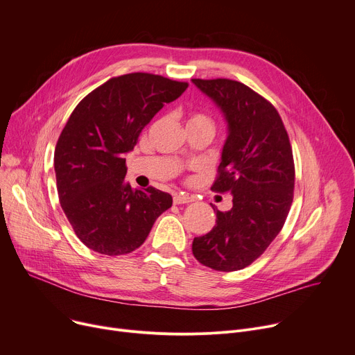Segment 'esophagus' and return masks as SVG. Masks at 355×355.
Wrapping results in <instances>:
<instances>
[{
	"instance_id": "34e87169",
	"label": "esophagus",
	"mask_w": 355,
	"mask_h": 355,
	"mask_svg": "<svg viewBox=\"0 0 355 355\" xmlns=\"http://www.w3.org/2000/svg\"><path fill=\"white\" fill-rule=\"evenodd\" d=\"M193 202V198L187 196V195H183V193H176L173 196V203L175 205H182V203H191Z\"/></svg>"
}]
</instances>
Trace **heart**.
Segmentation results:
<instances>
[{
    "label": "heart",
    "instance_id": "heart-1",
    "mask_svg": "<svg viewBox=\"0 0 355 355\" xmlns=\"http://www.w3.org/2000/svg\"><path fill=\"white\" fill-rule=\"evenodd\" d=\"M187 124H198V126H206V128H211L214 130L212 119L203 113H192L189 116V119H187Z\"/></svg>",
    "mask_w": 355,
    "mask_h": 355
}]
</instances>
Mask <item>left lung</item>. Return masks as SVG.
<instances>
[{"instance_id":"8db88e82","label":"left lung","mask_w":355,"mask_h":355,"mask_svg":"<svg viewBox=\"0 0 355 355\" xmlns=\"http://www.w3.org/2000/svg\"><path fill=\"white\" fill-rule=\"evenodd\" d=\"M227 121L212 191L232 193V209L216 214L209 234L193 239L192 252L215 270H239L258 259L286 220L294 199L293 148L277 109L243 83L192 78Z\"/></svg>"}]
</instances>
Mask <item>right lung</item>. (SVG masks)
Instances as JSON below:
<instances>
[{
    "instance_id": "add662e5",
    "label": "right lung",
    "mask_w": 355,
    "mask_h": 355,
    "mask_svg": "<svg viewBox=\"0 0 355 355\" xmlns=\"http://www.w3.org/2000/svg\"><path fill=\"white\" fill-rule=\"evenodd\" d=\"M187 86L150 73L123 74L89 93L70 114L54 150L57 192L77 238L94 252H133L172 206V196L153 186L132 189L124 153Z\"/></svg>"
}]
</instances>
